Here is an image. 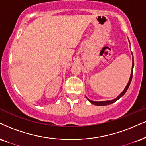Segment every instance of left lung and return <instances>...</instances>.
I'll return each instance as SVG.
<instances>
[{
  "label": "left lung",
  "mask_w": 146,
  "mask_h": 146,
  "mask_svg": "<svg viewBox=\"0 0 146 146\" xmlns=\"http://www.w3.org/2000/svg\"><path fill=\"white\" fill-rule=\"evenodd\" d=\"M133 67H134V61H133V64H132V70H131V76H130V78H129V82L127 83V86H126L125 89H124V91L122 92L116 98L114 99V100H109V101H102V102H95V101H92V100H90L89 99H88L87 98V99L88 100L89 102H91L92 104H94L95 106H106V105H110V104H111L113 103H114L115 102H116L117 100H119V99L123 97L125 93L127 92V91L128 90L129 86H130V84L131 82V80H132V78H133Z\"/></svg>",
  "instance_id": "8db88e82"
}]
</instances>
